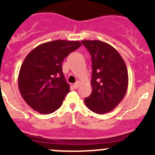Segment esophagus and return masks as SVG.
<instances>
[{"label": "esophagus", "mask_w": 155, "mask_h": 155, "mask_svg": "<svg viewBox=\"0 0 155 155\" xmlns=\"http://www.w3.org/2000/svg\"><path fill=\"white\" fill-rule=\"evenodd\" d=\"M78 87H79V81L75 82L74 84V87L75 89H77V88H78Z\"/></svg>", "instance_id": "esophagus-1"}]
</instances>
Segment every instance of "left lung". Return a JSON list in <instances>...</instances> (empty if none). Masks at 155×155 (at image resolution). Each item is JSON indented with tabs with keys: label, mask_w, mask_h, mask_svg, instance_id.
Instances as JSON below:
<instances>
[{
	"label": "left lung",
	"mask_w": 155,
	"mask_h": 155,
	"mask_svg": "<svg viewBox=\"0 0 155 155\" xmlns=\"http://www.w3.org/2000/svg\"><path fill=\"white\" fill-rule=\"evenodd\" d=\"M82 44L91 57L92 91L84 103L98 114L109 113L125 96L128 73L120 53L110 45L98 40H84Z\"/></svg>",
	"instance_id": "1"
}]
</instances>
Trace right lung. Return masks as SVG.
I'll list each match as a JSON object with an SVG mask.
<instances>
[{
  "label": "right lung",
  "instance_id": "1",
  "mask_svg": "<svg viewBox=\"0 0 155 155\" xmlns=\"http://www.w3.org/2000/svg\"><path fill=\"white\" fill-rule=\"evenodd\" d=\"M81 46L78 41L55 40L39 45L28 53L19 72L18 87L30 107L50 114L62 105L70 91L62 62Z\"/></svg>",
  "mask_w": 155,
  "mask_h": 155
}]
</instances>
